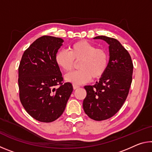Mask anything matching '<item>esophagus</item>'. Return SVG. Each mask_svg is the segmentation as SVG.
<instances>
[{
    "mask_svg": "<svg viewBox=\"0 0 152 152\" xmlns=\"http://www.w3.org/2000/svg\"><path fill=\"white\" fill-rule=\"evenodd\" d=\"M79 86H77V85H75V84H73V88H74V90H76V89H77V88H79Z\"/></svg>",
    "mask_w": 152,
    "mask_h": 152,
    "instance_id": "34e87169",
    "label": "esophagus"
}]
</instances>
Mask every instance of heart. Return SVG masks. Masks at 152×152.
<instances>
[{"label":"heart","instance_id":"b5f03b06","mask_svg":"<svg viewBox=\"0 0 152 152\" xmlns=\"http://www.w3.org/2000/svg\"><path fill=\"white\" fill-rule=\"evenodd\" d=\"M74 60H80V70L66 75V81L75 85L88 82L91 79H97L104 74L108 66V55L102 49L86 41H79L70 46V51L60 50L55 56L57 65L65 72L73 68Z\"/></svg>","mask_w":152,"mask_h":152}]
</instances>
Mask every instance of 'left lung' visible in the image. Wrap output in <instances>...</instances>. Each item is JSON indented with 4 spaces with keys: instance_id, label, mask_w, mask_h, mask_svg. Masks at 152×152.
<instances>
[{
    "instance_id": "1",
    "label": "left lung",
    "mask_w": 152,
    "mask_h": 152,
    "mask_svg": "<svg viewBox=\"0 0 152 152\" xmlns=\"http://www.w3.org/2000/svg\"><path fill=\"white\" fill-rule=\"evenodd\" d=\"M109 44V61L104 74L94 85L85 86L84 112L92 119H109L123 106L132 82L133 62L128 51L119 41L101 35L94 37Z\"/></svg>"
}]
</instances>
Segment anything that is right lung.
Here are the masks:
<instances>
[{
  "mask_svg": "<svg viewBox=\"0 0 152 152\" xmlns=\"http://www.w3.org/2000/svg\"><path fill=\"white\" fill-rule=\"evenodd\" d=\"M63 42L52 36L38 38L25 51L19 64L20 102L28 114L41 122L58 119L73 91L71 83H62V74L55 61ZM57 85L61 86L56 88Z\"/></svg>",
  "mask_w": 152,
  "mask_h": 152,
  "instance_id": "obj_1",
  "label": "right lung"
}]
</instances>
